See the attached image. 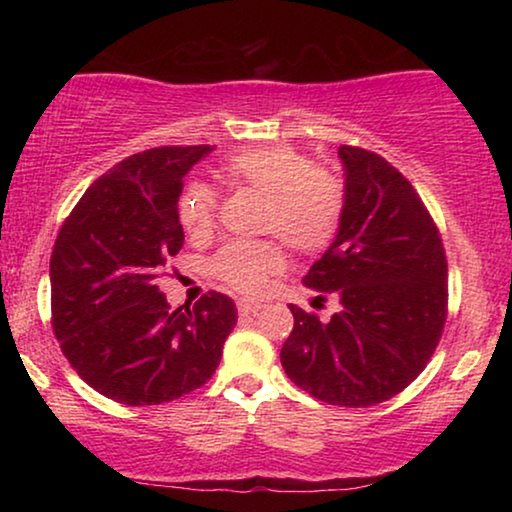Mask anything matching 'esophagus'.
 <instances>
[{
	"label": "esophagus",
	"mask_w": 512,
	"mask_h": 512,
	"mask_svg": "<svg viewBox=\"0 0 512 512\" xmlns=\"http://www.w3.org/2000/svg\"><path fill=\"white\" fill-rule=\"evenodd\" d=\"M258 310H261L258 303H249V300H240V303H237V312L240 314H258Z\"/></svg>",
	"instance_id": "1"
}]
</instances>
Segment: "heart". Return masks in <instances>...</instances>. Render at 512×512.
Segmentation results:
<instances>
[{
  "instance_id": "1",
  "label": "heart",
  "mask_w": 512,
  "mask_h": 512,
  "mask_svg": "<svg viewBox=\"0 0 512 512\" xmlns=\"http://www.w3.org/2000/svg\"><path fill=\"white\" fill-rule=\"evenodd\" d=\"M223 177L263 195L261 228L298 251H317L333 240L340 226L345 193L333 172L310 165L305 153L286 144L237 151L221 165ZM216 193L191 184L179 200V219L193 237L212 233ZM284 265L277 242H230L214 256V275L235 291L256 296Z\"/></svg>"
}]
</instances>
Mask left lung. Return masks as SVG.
I'll list each match as a JSON object with an SVG mask.
<instances>
[{"label": "left lung", "instance_id": "1", "mask_svg": "<svg viewBox=\"0 0 512 512\" xmlns=\"http://www.w3.org/2000/svg\"><path fill=\"white\" fill-rule=\"evenodd\" d=\"M345 207L338 235L303 284L340 300L328 321L291 305L282 347L291 382L331 405L401 394L429 363L447 317V261L422 198L373 151L338 146Z\"/></svg>", "mask_w": 512, "mask_h": 512}]
</instances>
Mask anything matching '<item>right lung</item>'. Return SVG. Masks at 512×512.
<instances>
[{"mask_svg":"<svg viewBox=\"0 0 512 512\" xmlns=\"http://www.w3.org/2000/svg\"><path fill=\"white\" fill-rule=\"evenodd\" d=\"M212 146H160L93 181L51 256L53 333L86 384L125 405L191 394L214 375L237 307L209 291L167 305L156 277L184 247L179 195Z\"/></svg>","mask_w":512,"mask_h":512,"instance_id":"obj_1","label":"right lung"}]
</instances>
